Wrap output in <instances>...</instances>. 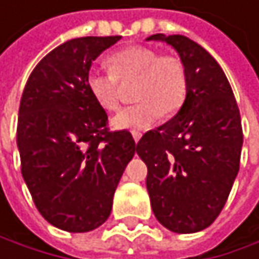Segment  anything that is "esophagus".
<instances>
[{
    "label": "esophagus",
    "instance_id": "esophagus-1",
    "mask_svg": "<svg viewBox=\"0 0 259 259\" xmlns=\"http://www.w3.org/2000/svg\"><path fill=\"white\" fill-rule=\"evenodd\" d=\"M132 135H134L135 143H138V141H140V138H141V134H140V132H132Z\"/></svg>",
    "mask_w": 259,
    "mask_h": 259
}]
</instances>
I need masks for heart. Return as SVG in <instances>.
Segmentation results:
<instances>
[{"label":"heart","mask_w":259,"mask_h":259,"mask_svg":"<svg viewBox=\"0 0 259 259\" xmlns=\"http://www.w3.org/2000/svg\"><path fill=\"white\" fill-rule=\"evenodd\" d=\"M110 70H90L87 89L97 104L115 112L119 107V81H137L134 100L140 101L122 109L112 121L118 131H144L161 115L177 113L187 97V70L177 55L164 53L150 46H128L113 52L109 60Z\"/></svg>","instance_id":"heart-1"}]
</instances>
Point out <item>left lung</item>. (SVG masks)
I'll use <instances>...</instances> for the list:
<instances>
[{
	"label": "left lung",
	"mask_w": 259,
	"mask_h": 259,
	"mask_svg": "<svg viewBox=\"0 0 259 259\" xmlns=\"http://www.w3.org/2000/svg\"><path fill=\"white\" fill-rule=\"evenodd\" d=\"M172 46L187 70L180 112L137 144L156 220L175 233L209 227L223 210L239 170L241 116L232 87L212 55L183 35L147 41Z\"/></svg>",
	"instance_id": "1"
}]
</instances>
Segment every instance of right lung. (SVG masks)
Returning a JSON list of instances; mask_svg holds the SVG:
<instances>
[{
    "label": "right lung",
    "mask_w": 259,
    "mask_h": 259,
    "mask_svg": "<svg viewBox=\"0 0 259 259\" xmlns=\"http://www.w3.org/2000/svg\"><path fill=\"white\" fill-rule=\"evenodd\" d=\"M119 39L66 41L36 64L21 97L16 128L21 174L38 212L66 232H90L106 223L135 155L132 134L109 131L107 113L85 84L92 61Z\"/></svg>",
    "instance_id": "right-lung-1"
}]
</instances>
